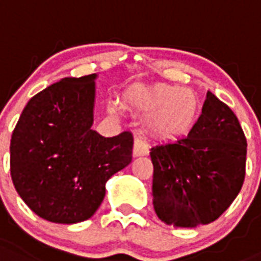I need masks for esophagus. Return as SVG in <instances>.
Returning a JSON list of instances; mask_svg holds the SVG:
<instances>
[{"label": "esophagus", "instance_id": "esophagus-1", "mask_svg": "<svg viewBox=\"0 0 261 261\" xmlns=\"http://www.w3.org/2000/svg\"><path fill=\"white\" fill-rule=\"evenodd\" d=\"M133 154H134V156H145L149 154V145L142 137L135 138Z\"/></svg>", "mask_w": 261, "mask_h": 261}]
</instances>
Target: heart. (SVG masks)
I'll return each mask as SVG.
<instances>
[{
  "label": "heart",
  "instance_id": "1",
  "mask_svg": "<svg viewBox=\"0 0 261 261\" xmlns=\"http://www.w3.org/2000/svg\"><path fill=\"white\" fill-rule=\"evenodd\" d=\"M134 103L146 114H151L152 126L161 134L179 137L192 130L198 116V99L193 91L161 84L134 97ZM112 114L118 106H110Z\"/></svg>",
  "mask_w": 261,
  "mask_h": 261
}]
</instances>
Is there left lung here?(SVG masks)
Listing matches in <instances>:
<instances>
[{"label":"left lung","mask_w":261,"mask_h":261,"mask_svg":"<svg viewBox=\"0 0 261 261\" xmlns=\"http://www.w3.org/2000/svg\"><path fill=\"white\" fill-rule=\"evenodd\" d=\"M152 205L161 221L196 228L229 207L245 177L247 139L233 111L207 91L189 134L150 150Z\"/></svg>","instance_id":"left-lung-1"}]
</instances>
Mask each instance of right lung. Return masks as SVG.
I'll return each instance as SVG.
<instances>
[{
  "label": "right lung",
  "instance_id": "add662e5",
  "mask_svg": "<svg viewBox=\"0 0 261 261\" xmlns=\"http://www.w3.org/2000/svg\"><path fill=\"white\" fill-rule=\"evenodd\" d=\"M97 75L64 77L25 106L10 141L18 196L41 219L76 224L94 216L106 184L133 160V134L92 130Z\"/></svg>",
  "mask_w": 261,
  "mask_h": 261
}]
</instances>
